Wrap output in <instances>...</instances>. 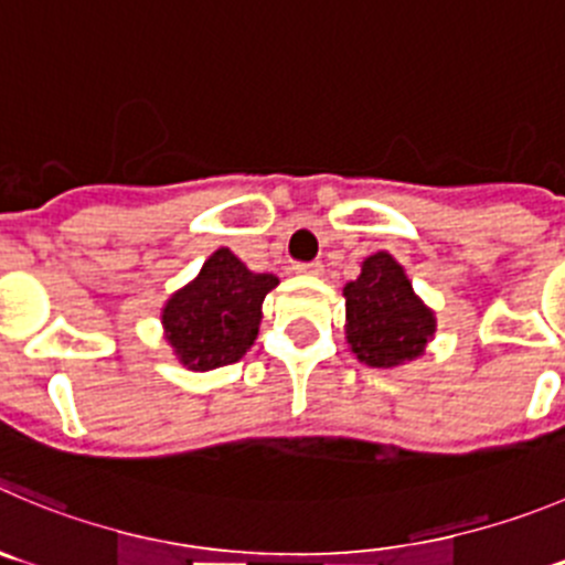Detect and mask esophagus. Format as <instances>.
<instances>
[{"instance_id":"obj_1","label":"esophagus","mask_w":565,"mask_h":565,"mask_svg":"<svg viewBox=\"0 0 565 565\" xmlns=\"http://www.w3.org/2000/svg\"><path fill=\"white\" fill-rule=\"evenodd\" d=\"M292 270L300 273V276H318V273L323 270V265H320V262H295Z\"/></svg>"}]
</instances>
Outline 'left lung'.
<instances>
[{
    "label": "left lung",
    "mask_w": 565,
    "mask_h": 565,
    "mask_svg": "<svg viewBox=\"0 0 565 565\" xmlns=\"http://www.w3.org/2000/svg\"><path fill=\"white\" fill-rule=\"evenodd\" d=\"M342 295L345 334L356 360L371 367H395L424 354L435 334V318L390 253L367 256L360 278L345 284Z\"/></svg>",
    "instance_id": "1"
}]
</instances>
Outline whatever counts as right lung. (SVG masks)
<instances>
[{
	"label": "right lung",
	"mask_w": 565,
	"mask_h": 565,
	"mask_svg": "<svg viewBox=\"0 0 565 565\" xmlns=\"http://www.w3.org/2000/svg\"><path fill=\"white\" fill-rule=\"evenodd\" d=\"M278 284L273 273H250L220 247L200 276L163 307V329L175 354L192 371H214L242 360L262 320V300Z\"/></svg>",
	"instance_id": "right-lung-1"
}]
</instances>
